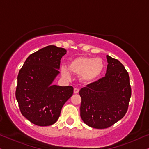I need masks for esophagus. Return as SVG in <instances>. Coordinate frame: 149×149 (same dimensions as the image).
Listing matches in <instances>:
<instances>
[{
  "instance_id": "esophagus-1",
  "label": "esophagus",
  "mask_w": 149,
  "mask_h": 149,
  "mask_svg": "<svg viewBox=\"0 0 149 149\" xmlns=\"http://www.w3.org/2000/svg\"><path fill=\"white\" fill-rule=\"evenodd\" d=\"M79 91V90L78 88H75L74 89V94H77V93H78Z\"/></svg>"
}]
</instances>
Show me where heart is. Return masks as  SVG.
<instances>
[{
    "mask_svg": "<svg viewBox=\"0 0 149 149\" xmlns=\"http://www.w3.org/2000/svg\"><path fill=\"white\" fill-rule=\"evenodd\" d=\"M104 62L100 58L79 56L73 58L68 64L71 72L80 74L81 79L85 82H93L100 76L104 69ZM62 74L68 77L69 72L65 68L61 69Z\"/></svg>",
    "mask_w": 149,
    "mask_h": 149,
    "instance_id": "b5f03b06",
    "label": "heart"
}]
</instances>
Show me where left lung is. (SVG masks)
Wrapping results in <instances>:
<instances>
[{
    "label": "left lung",
    "instance_id": "left-lung-1",
    "mask_svg": "<svg viewBox=\"0 0 149 149\" xmlns=\"http://www.w3.org/2000/svg\"><path fill=\"white\" fill-rule=\"evenodd\" d=\"M106 76L82 88L80 115L88 126L106 128L124 117L131 97L129 75L123 64L106 56Z\"/></svg>",
    "mask_w": 149,
    "mask_h": 149
}]
</instances>
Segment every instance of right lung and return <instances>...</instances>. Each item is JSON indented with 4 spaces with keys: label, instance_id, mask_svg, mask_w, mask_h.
<instances>
[{
    "label": "right lung",
    "instance_id": "right-lung-1",
    "mask_svg": "<svg viewBox=\"0 0 149 149\" xmlns=\"http://www.w3.org/2000/svg\"><path fill=\"white\" fill-rule=\"evenodd\" d=\"M65 54L64 48L48 45L31 54L18 72L16 100L22 115L35 125L54 124L73 94L72 86L51 85Z\"/></svg>",
    "mask_w": 149,
    "mask_h": 149
}]
</instances>
